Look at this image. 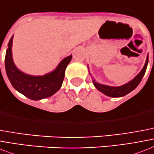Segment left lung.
I'll use <instances>...</instances> for the list:
<instances>
[{
  "label": "left lung",
  "mask_w": 154,
  "mask_h": 154,
  "mask_svg": "<svg viewBox=\"0 0 154 154\" xmlns=\"http://www.w3.org/2000/svg\"><path fill=\"white\" fill-rule=\"evenodd\" d=\"M147 64H148V57L146 58V64H145L142 71L139 73V74L136 77H134L132 81H130L129 83L126 84L124 85L120 86V87H110V86L107 85H100V84L97 83L95 81H93V84H94V85L96 86V88L99 91H100V92H103V94L107 95L108 97H123V96H126L127 94H128L131 91H133L139 85V83L142 81V77L144 76L145 73H146Z\"/></svg>",
  "instance_id": "8db88e82"
}]
</instances>
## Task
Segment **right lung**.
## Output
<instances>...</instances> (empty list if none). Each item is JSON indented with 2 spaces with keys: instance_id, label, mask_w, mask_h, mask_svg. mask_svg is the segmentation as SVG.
<instances>
[{
  "instance_id": "right-lung-1",
  "label": "right lung",
  "mask_w": 154,
  "mask_h": 154,
  "mask_svg": "<svg viewBox=\"0 0 154 154\" xmlns=\"http://www.w3.org/2000/svg\"><path fill=\"white\" fill-rule=\"evenodd\" d=\"M12 38L13 36L10 38L6 51L5 69L13 88L33 100L51 97L61 88L64 80L65 70L71 61L72 55L62 60L52 73L42 77L30 76L20 72L13 63L12 57Z\"/></svg>"
}]
</instances>
